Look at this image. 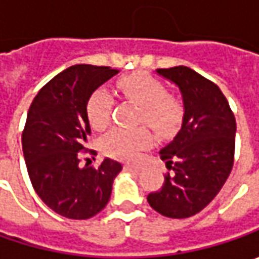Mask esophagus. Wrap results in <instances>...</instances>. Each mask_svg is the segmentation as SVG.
<instances>
[{
    "label": "esophagus",
    "mask_w": 259,
    "mask_h": 259,
    "mask_svg": "<svg viewBox=\"0 0 259 259\" xmlns=\"http://www.w3.org/2000/svg\"><path fill=\"white\" fill-rule=\"evenodd\" d=\"M125 167L130 168V170H134V171H140V170L144 168V164H141V163H126Z\"/></svg>",
    "instance_id": "34e87169"
}]
</instances>
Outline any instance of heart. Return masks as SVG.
I'll use <instances>...</instances> for the list:
<instances>
[{
	"instance_id": "obj_1",
	"label": "heart",
	"mask_w": 259,
	"mask_h": 259,
	"mask_svg": "<svg viewBox=\"0 0 259 259\" xmlns=\"http://www.w3.org/2000/svg\"><path fill=\"white\" fill-rule=\"evenodd\" d=\"M119 95L140 106L137 121L148 124L158 135H170L180 126L184 116L183 101L168 94L164 83L145 72H134L118 79ZM115 99L105 88L92 92L88 99L86 114L95 130H105L112 121ZM153 137L145 126L114 128L101 140L105 154L116 158H135L151 145Z\"/></svg>"
}]
</instances>
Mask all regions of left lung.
<instances>
[{
	"label": "left lung",
	"mask_w": 259,
	"mask_h": 259,
	"mask_svg": "<svg viewBox=\"0 0 259 259\" xmlns=\"http://www.w3.org/2000/svg\"><path fill=\"white\" fill-rule=\"evenodd\" d=\"M157 73L179 86L184 116L182 130L160 151L168 170L164 183L147 200L163 216L183 219L210 203L232 171L236 121L219 86L193 69L176 66Z\"/></svg>",
	"instance_id": "1"
}]
</instances>
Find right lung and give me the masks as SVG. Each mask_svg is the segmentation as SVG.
Wrapping results in <instances>:
<instances>
[{"instance_id": "1", "label": "right lung", "mask_w": 259, "mask_h": 259, "mask_svg": "<svg viewBox=\"0 0 259 259\" xmlns=\"http://www.w3.org/2000/svg\"><path fill=\"white\" fill-rule=\"evenodd\" d=\"M116 73L108 66H70L38 91L27 114L21 144L31 184L52 210L69 219L99 213L122 170L111 158L98 167L80 164L82 154H94L86 148L91 135L88 99Z\"/></svg>"}]
</instances>
